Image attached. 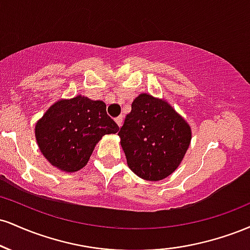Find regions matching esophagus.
Instances as JSON below:
<instances>
[{
	"label": "esophagus",
	"mask_w": 250,
	"mask_h": 250,
	"mask_svg": "<svg viewBox=\"0 0 250 250\" xmlns=\"http://www.w3.org/2000/svg\"><path fill=\"white\" fill-rule=\"evenodd\" d=\"M115 122H116V125H119V127H121V125H122V122H123V117H122V116L116 117V119H115Z\"/></svg>",
	"instance_id": "esophagus-1"
}]
</instances>
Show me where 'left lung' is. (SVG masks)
Masks as SVG:
<instances>
[{
  "instance_id": "1",
  "label": "left lung",
  "mask_w": 250,
  "mask_h": 250,
  "mask_svg": "<svg viewBox=\"0 0 250 250\" xmlns=\"http://www.w3.org/2000/svg\"><path fill=\"white\" fill-rule=\"evenodd\" d=\"M119 136L130 170L143 180L161 181L182 162L191 128L166 100L142 93L131 103Z\"/></svg>"
}]
</instances>
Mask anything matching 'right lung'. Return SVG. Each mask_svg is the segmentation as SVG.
I'll return each mask as SVG.
<instances>
[{"mask_svg":"<svg viewBox=\"0 0 250 250\" xmlns=\"http://www.w3.org/2000/svg\"><path fill=\"white\" fill-rule=\"evenodd\" d=\"M117 131L119 125L108 116L105 103L82 95L56 101L35 125L36 142L43 156L64 173L82 169L96 143Z\"/></svg>","mask_w":250,"mask_h":250,"instance_id":"right-lung-1","label":"right lung"}]
</instances>
